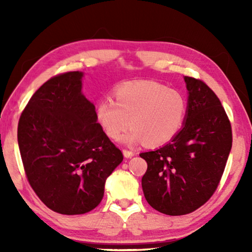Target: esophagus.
I'll return each mask as SVG.
<instances>
[{
    "mask_svg": "<svg viewBox=\"0 0 252 252\" xmlns=\"http://www.w3.org/2000/svg\"><path fill=\"white\" fill-rule=\"evenodd\" d=\"M123 156H125V158H132L134 156V152L130 150H123Z\"/></svg>",
    "mask_w": 252,
    "mask_h": 252,
    "instance_id": "34e87169",
    "label": "esophagus"
}]
</instances>
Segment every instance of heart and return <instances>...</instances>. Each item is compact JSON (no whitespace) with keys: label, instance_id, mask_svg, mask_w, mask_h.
Here are the masks:
<instances>
[{"label":"heart","instance_id":"heart-1","mask_svg":"<svg viewBox=\"0 0 252 252\" xmlns=\"http://www.w3.org/2000/svg\"><path fill=\"white\" fill-rule=\"evenodd\" d=\"M116 100L105 96L97 102L96 120L104 133L126 144L143 141L156 147L169 142L186 122L188 103L185 95L155 81H138L119 87Z\"/></svg>","mask_w":252,"mask_h":252}]
</instances>
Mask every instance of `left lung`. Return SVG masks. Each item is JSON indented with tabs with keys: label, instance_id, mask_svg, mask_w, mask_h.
Wrapping results in <instances>:
<instances>
[{
	"label": "left lung",
	"instance_id": "8db88e82",
	"mask_svg": "<svg viewBox=\"0 0 252 252\" xmlns=\"http://www.w3.org/2000/svg\"><path fill=\"white\" fill-rule=\"evenodd\" d=\"M188 112L180 132L155 151L142 152V189L161 213L183 216L203 206L218 188L232 147L231 125L221 102L199 79L185 76Z\"/></svg>",
	"mask_w": 252,
	"mask_h": 252
}]
</instances>
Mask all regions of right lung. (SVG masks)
<instances>
[{
	"label": "right lung",
	"mask_w": 252,
	"mask_h": 252,
	"mask_svg": "<svg viewBox=\"0 0 252 252\" xmlns=\"http://www.w3.org/2000/svg\"><path fill=\"white\" fill-rule=\"evenodd\" d=\"M79 71L46 81L21 114L18 142L28 181L46 207L82 215L104 194L105 180L123 160L82 94Z\"/></svg>",
	"instance_id": "obj_1"
}]
</instances>
